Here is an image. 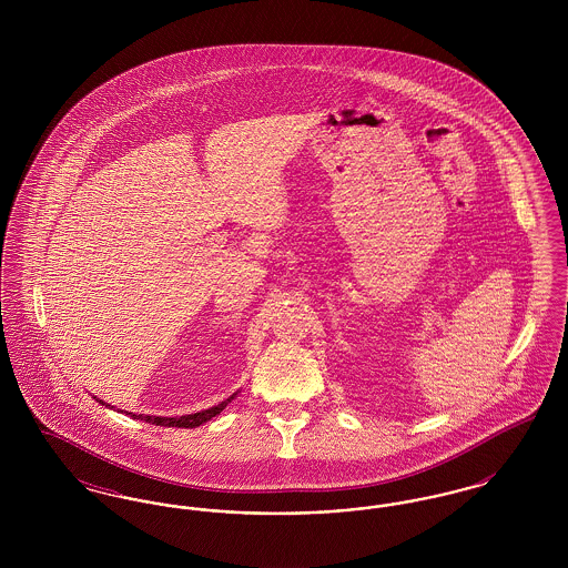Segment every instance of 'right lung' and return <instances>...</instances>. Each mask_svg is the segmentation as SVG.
Listing matches in <instances>:
<instances>
[{
  "mask_svg": "<svg viewBox=\"0 0 568 568\" xmlns=\"http://www.w3.org/2000/svg\"><path fill=\"white\" fill-rule=\"evenodd\" d=\"M236 394H239V392H236ZM236 394H232L230 398H225V400H223V403H219V405L211 406V408H204V410H200V413H191V415L162 417V415H144V413H128V410H125V415H130V417H134V419H140V422H146V424L163 426V428H197V426L206 424L209 419H213L215 415H219L225 406L230 405V403L236 398ZM98 403H100V405H106V403H104V400H100V398H98Z\"/></svg>",
  "mask_w": 568,
  "mask_h": 568,
  "instance_id": "obj_1",
  "label": "right lung"
}]
</instances>
